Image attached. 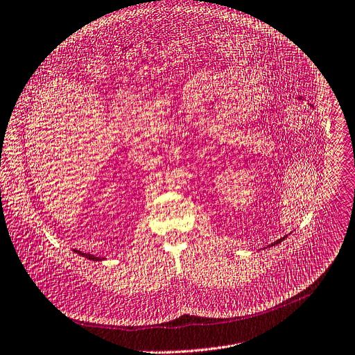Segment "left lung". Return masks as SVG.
I'll use <instances>...</instances> for the list:
<instances>
[{
    "label": "left lung",
    "mask_w": 355,
    "mask_h": 355,
    "mask_svg": "<svg viewBox=\"0 0 355 355\" xmlns=\"http://www.w3.org/2000/svg\"><path fill=\"white\" fill-rule=\"evenodd\" d=\"M284 238H286V236H284ZM284 238H280V239H277V241H276V242H275V243H272V245H270V246H273V245H277V243H280V242H282V241H283V239H284Z\"/></svg>",
    "instance_id": "8db88e82"
}]
</instances>
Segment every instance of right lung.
Returning <instances> with one entry per match:
<instances>
[{"label":"right lung","instance_id":"add662e5","mask_svg":"<svg viewBox=\"0 0 355 355\" xmlns=\"http://www.w3.org/2000/svg\"><path fill=\"white\" fill-rule=\"evenodd\" d=\"M78 253H79V254H82V256H85V257H87L89 261H94V262H99V261H102V259H103V257H98V256L90 254V253H82L80 250H78Z\"/></svg>","mask_w":355,"mask_h":355}]
</instances>
